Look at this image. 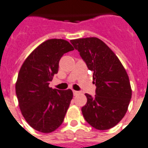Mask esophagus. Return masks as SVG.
Returning a JSON list of instances; mask_svg holds the SVG:
<instances>
[{
	"instance_id": "esophagus-1",
	"label": "esophagus",
	"mask_w": 148,
	"mask_h": 148,
	"mask_svg": "<svg viewBox=\"0 0 148 148\" xmlns=\"http://www.w3.org/2000/svg\"><path fill=\"white\" fill-rule=\"evenodd\" d=\"M73 94H74V96H77V95L80 94V92H77V91H74H74H73Z\"/></svg>"
}]
</instances>
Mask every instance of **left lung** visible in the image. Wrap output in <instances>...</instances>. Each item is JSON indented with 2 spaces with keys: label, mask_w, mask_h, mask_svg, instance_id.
Here are the masks:
<instances>
[{
  "label": "left lung",
  "mask_w": 148,
  "mask_h": 148,
  "mask_svg": "<svg viewBox=\"0 0 148 148\" xmlns=\"http://www.w3.org/2000/svg\"><path fill=\"white\" fill-rule=\"evenodd\" d=\"M88 68L93 72L95 95L85 94L82 107L84 119L100 130L115 127L124 117L131 99L129 77L116 54L104 42L95 37L71 40Z\"/></svg>",
  "instance_id": "8db88e82"
}]
</instances>
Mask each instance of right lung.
<instances>
[{"mask_svg":"<svg viewBox=\"0 0 148 148\" xmlns=\"http://www.w3.org/2000/svg\"><path fill=\"white\" fill-rule=\"evenodd\" d=\"M72 50L74 47L64 39H48L32 52L19 71L15 84L19 107L36 130L51 133L64 121L73 92L53 89L49 84L58 72L60 58Z\"/></svg>","mask_w":148,"mask_h":148,"instance_id":"obj_1","label":"right lung"}]
</instances>
